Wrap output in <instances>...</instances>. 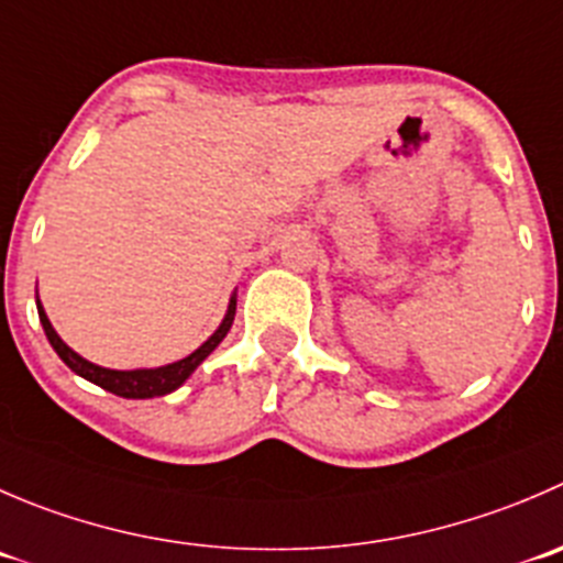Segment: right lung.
Here are the masks:
<instances>
[{"mask_svg":"<svg viewBox=\"0 0 563 563\" xmlns=\"http://www.w3.org/2000/svg\"><path fill=\"white\" fill-rule=\"evenodd\" d=\"M37 316H41V324H43V332H46L48 343H52L54 352L59 354V360H63V363L68 365L74 374L85 376V379H90L92 385L103 387V390L114 393V396L154 398V396H165V393H173L176 387H181L184 382L189 379V374H192V371L198 368V365L203 363V360L209 357V354L214 352L217 346H220V341L228 335V330H231L233 316H236V299H231V305H228V313H225V319H222L220 330H217L214 335H211L209 341L203 343V346L195 349L189 357L178 360V363H170V365H162V368H140V371L101 368V365H96V363H90V360L79 357V354H76L70 346H65L63 338L54 332V327H52V321H48L46 310L41 308V299H37Z\"/></svg>","mask_w":563,"mask_h":563,"instance_id":"1","label":"right lung"}]
</instances>
